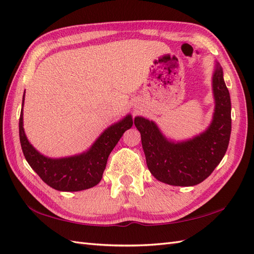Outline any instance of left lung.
Wrapping results in <instances>:
<instances>
[{
	"label": "left lung",
	"mask_w": 254,
	"mask_h": 254,
	"mask_svg": "<svg viewBox=\"0 0 254 254\" xmlns=\"http://www.w3.org/2000/svg\"><path fill=\"white\" fill-rule=\"evenodd\" d=\"M213 92L216 105L211 126L186 142L168 141L153 122L134 118V126L141 133L146 165L157 180L173 186H194L210 176L221 163L232 132V103L219 66L213 75Z\"/></svg>",
	"instance_id": "1"
}]
</instances>
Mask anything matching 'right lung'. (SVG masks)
Instances as JSON below:
<instances>
[{
	"label": "right lung",
	"instance_id": "1",
	"mask_svg": "<svg viewBox=\"0 0 254 254\" xmlns=\"http://www.w3.org/2000/svg\"><path fill=\"white\" fill-rule=\"evenodd\" d=\"M22 105H24V100H22ZM131 126L132 118L128 115L120 123L106 129L86 153L66 157V159L52 160L41 155L27 140L22 127L21 110L19 117V139L22 153L28 164L44 183L55 190L80 191L91 188L100 183L110 153L120 141L123 133L127 129L131 128Z\"/></svg>",
	"mask_w": 254,
	"mask_h": 254
}]
</instances>
